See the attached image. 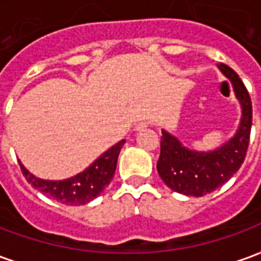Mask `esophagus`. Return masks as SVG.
<instances>
[{
    "mask_svg": "<svg viewBox=\"0 0 261 261\" xmlns=\"http://www.w3.org/2000/svg\"><path fill=\"white\" fill-rule=\"evenodd\" d=\"M148 121H140V123H137L136 124V130H142V128H145V127H148Z\"/></svg>",
    "mask_w": 261,
    "mask_h": 261,
    "instance_id": "34e87169",
    "label": "esophagus"
}]
</instances>
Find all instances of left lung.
Returning a JSON list of instances; mask_svg holds the SVG:
<instances>
[{
	"label": "left lung",
	"instance_id": "1",
	"mask_svg": "<svg viewBox=\"0 0 261 261\" xmlns=\"http://www.w3.org/2000/svg\"><path fill=\"white\" fill-rule=\"evenodd\" d=\"M218 68L232 82L242 106L241 124L235 136L214 151L200 152L189 149L162 130L156 169L166 186L186 196L201 197L217 190L235 175L246 158L252 130V100L233 69L225 64H218Z\"/></svg>",
	"mask_w": 261,
	"mask_h": 261
}]
</instances>
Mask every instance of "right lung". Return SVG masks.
Masks as SVG:
<instances>
[{
  "mask_svg": "<svg viewBox=\"0 0 261 261\" xmlns=\"http://www.w3.org/2000/svg\"><path fill=\"white\" fill-rule=\"evenodd\" d=\"M124 142L125 140L119 141L116 145L109 148L106 152H103L89 168L65 180H43L32 175L20 164V161L19 166L26 180L44 196L51 197L56 201L67 205H84L100 196V193L112 181L117 166L120 149Z\"/></svg>",
  "mask_w": 261,
  "mask_h": 261,
  "instance_id": "1",
  "label": "right lung"
}]
</instances>
